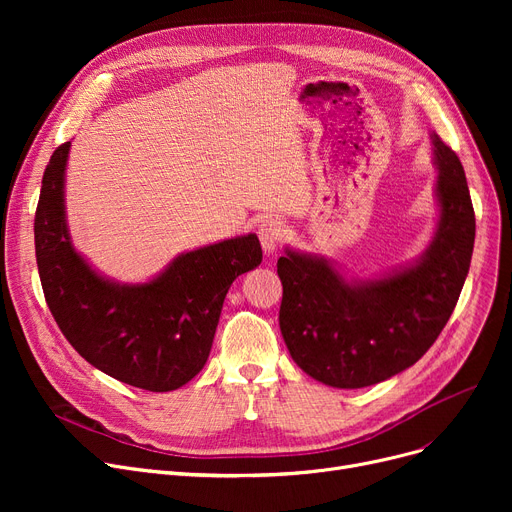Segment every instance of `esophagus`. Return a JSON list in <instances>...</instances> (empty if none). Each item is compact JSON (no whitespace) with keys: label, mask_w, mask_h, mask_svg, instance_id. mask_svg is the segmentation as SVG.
Instances as JSON below:
<instances>
[{"label":"esophagus","mask_w":512,"mask_h":512,"mask_svg":"<svg viewBox=\"0 0 512 512\" xmlns=\"http://www.w3.org/2000/svg\"><path fill=\"white\" fill-rule=\"evenodd\" d=\"M284 236V224L280 220H263L259 226V240H261V247L267 255H274L278 251V242Z\"/></svg>","instance_id":"obj_1"}]
</instances>
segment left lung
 Masks as SVG:
<instances>
[{
  "label": "left lung",
  "instance_id": "left-lung-1",
  "mask_svg": "<svg viewBox=\"0 0 512 512\" xmlns=\"http://www.w3.org/2000/svg\"><path fill=\"white\" fill-rule=\"evenodd\" d=\"M438 222L413 261L371 278L344 276L324 255L292 247L278 259L280 330L313 380L355 390L415 365L450 319L469 274L475 213L456 153L429 132Z\"/></svg>",
  "mask_w": 512,
  "mask_h": 512
}]
</instances>
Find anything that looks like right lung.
<instances>
[{"mask_svg": "<svg viewBox=\"0 0 512 512\" xmlns=\"http://www.w3.org/2000/svg\"><path fill=\"white\" fill-rule=\"evenodd\" d=\"M70 141L53 151L35 213L47 307L76 353L128 386L170 392L205 367L230 284L255 270L257 234L180 253L147 282L122 284L80 255L66 220Z\"/></svg>", "mask_w": 512, "mask_h": 512, "instance_id": "1", "label": "right lung"}]
</instances>
